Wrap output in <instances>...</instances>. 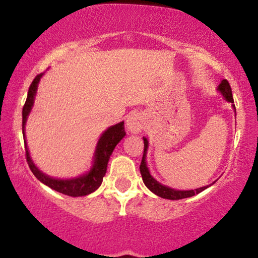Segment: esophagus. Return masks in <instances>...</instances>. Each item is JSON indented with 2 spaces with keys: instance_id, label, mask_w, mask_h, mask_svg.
I'll return each mask as SVG.
<instances>
[{
  "instance_id": "esophagus-1",
  "label": "esophagus",
  "mask_w": 258,
  "mask_h": 258,
  "mask_svg": "<svg viewBox=\"0 0 258 258\" xmlns=\"http://www.w3.org/2000/svg\"><path fill=\"white\" fill-rule=\"evenodd\" d=\"M126 126L131 133L138 134L143 130V118L140 113H131L127 120H126Z\"/></svg>"
}]
</instances>
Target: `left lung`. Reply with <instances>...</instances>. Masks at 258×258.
Masks as SVG:
<instances>
[{
	"instance_id": "obj_1",
	"label": "left lung",
	"mask_w": 258,
	"mask_h": 258,
	"mask_svg": "<svg viewBox=\"0 0 258 258\" xmlns=\"http://www.w3.org/2000/svg\"><path fill=\"white\" fill-rule=\"evenodd\" d=\"M217 90L222 93V95H223V97L225 98L226 101L231 102V103H234L233 97H232V91H231V86H230L228 81H226V80L222 81L221 84L218 85ZM232 107L235 109L234 104H232ZM143 141H145V150H143L141 165H140V172H141L142 180H143V183L146 184V186L151 192H154L155 195L158 196V197L165 198V199H171V200H178V199H183V198H189V197H192V196H195V195H198L199 192L204 191L205 189H207L208 186H211L212 184H214V183H212V184L203 186V187H199V189H196V190H175V189H172V187H169V186L160 184L158 181H156L155 178L151 176V174L149 172V168L147 167L146 157H147V149H148V140L146 138H143Z\"/></svg>"
}]
</instances>
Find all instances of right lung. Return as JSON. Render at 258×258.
<instances>
[{
  "instance_id": "add662e5",
  "label": "right lung",
  "mask_w": 258,
  "mask_h": 258,
  "mask_svg": "<svg viewBox=\"0 0 258 258\" xmlns=\"http://www.w3.org/2000/svg\"><path fill=\"white\" fill-rule=\"evenodd\" d=\"M43 74H38V75L34 78L32 84L29 86L27 99L23 108V134L25 137V125L27 117L29 115L30 110H32L34 98L36 94L37 85L40 82ZM125 130H124V121L110 126L107 131H104L103 134L100 137L97 149L94 152V164L93 167L90 169L89 173L84 174V175L78 176L75 178H69V180H60V178H53L47 176L46 174L42 173L38 169L35 164L33 163L32 158L29 156V151L27 145H26V138L24 139L25 142V150H26V159H27L28 166L30 171L36 176L37 180H40L42 183H44L51 189L60 192V194L71 196V197H82V196H86L94 192L98 187L101 185L103 176L106 175L107 166L110 156L112 154L115 147L118 145V142L125 137Z\"/></svg>"
}]
</instances>
